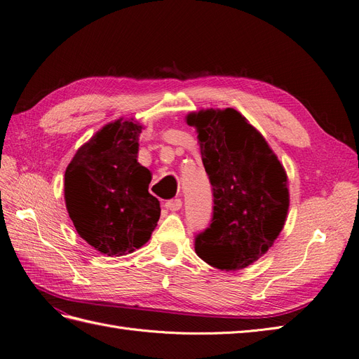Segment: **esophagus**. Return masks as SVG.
<instances>
[{
    "label": "esophagus",
    "instance_id": "obj_1",
    "mask_svg": "<svg viewBox=\"0 0 359 359\" xmlns=\"http://www.w3.org/2000/svg\"><path fill=\"white\" fill-rule=\"evenodd\" d=\"M165 208H168V210H171V211H177V210H180L182 208V200H168L167 203H165Z\"/></svg>",
    "mask_w": 359,
    "mask_h": 359
}]
</instances>
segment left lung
Segmentation results:
<instances>
[{
	"mask_svg": "<svg viewBox=\"0 0 359 359\" xmlns=\"http://www.w3.org/2000/svg\"><path fill=\"white\" fill-rule=\"evenodd\" d=\"M213 192L208 226L195 251L222 271L244 269L272 247L288 211L287 175L260 133L235 109L188 115Z\"/></svg>",
	"mask_w": 359,
	"mask_h": 359,
	"instance_id": "left-lung-1",
	"label": "left lung"
}]
</instances>
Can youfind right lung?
<instances>
[{"instance_id":"obj_1","label":"right lung","mask_w":359,"mask_h":359,"mask_svg":"<svg viewBox=\"0 0 359 359\" xmlns=\"http://www.w3.org/2000/svg\"><path fill=\"white\" fill-rule=\"evenodd\" d=\"M142 126L118 119L81 146L65 171L66 208L79 236L108 256H124L151 238L161 215L137 163Z\"/></svg>"}]
</instances>
